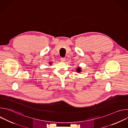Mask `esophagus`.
<instances>
[{"label":"esophagus","instance_id":"34e87169","mask_svg":"<svg viewBox=\"0 0 128 128\" xmlns=\"http://www.w3.org/2000/svg\"><path fill=\"white\" fill-rule=\"evenodd\" d=\"M60 60H61V62H64L66 59H65V58H61L60 59Z\"/></svg>","mask_w":128,"mask_h":128}]
</instances>
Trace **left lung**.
<instances>
[{
  "instance_id": "obj_1",
  "label": "left lung",
  "mask_w": 128,
  "mask_h": 128,
  "mask_svg": "<svg viewBox=\"0 0 128 128\" xmlns=\"http://www.w3.org/2000/svg\"><path fill=\"white\" fill-rule=\"evenodd\" d=\"M76 71L78 73H80L82 71V68L80 67H78L76 69Z\"/></svg>"
}]
</instances>
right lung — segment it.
<instances>
[{"label": "right lung", "instance_id": "add662e5", "mask_svg": "<svg viewBox=\"0 0 128 128\" xmlns=\"http://www.w3.org/2000/svg\"><path fill=\"white\" fill-rule=\"evenodd\" d=\"M52 62H49V64L50 65H52Z\"/></svg>", "mask_w": 128, "mask_h": 128}]
</instances>
